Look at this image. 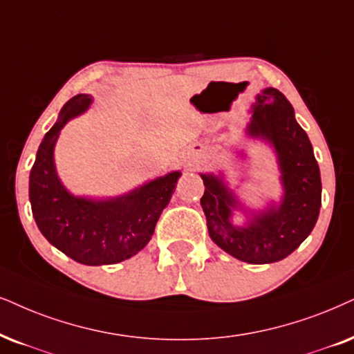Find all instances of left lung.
<instances>
[{"label":"left lung","instance_id":"8db88e82","mask_svg":"<svg viewBox=\"0 0 354 354\" xmlns=\"http://www.w3.org/2000/svg\"><path fill=\"white\" fill-rule=\"evenodd\" d=\"M247 131L274 149L284 189L281 203L252 214L247 225L239 227L232 222L234 209L241 207L234 191L223 178L201 173L205 186L201 205L217 247L240 261L266 265L289 257L315 227L322 205L320 169L292 106L276 88L257 96Z\"/></svg>","mask_w":354,"mask_h":354}]
</instances>
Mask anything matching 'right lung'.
I'll return each mask as SVG.
<instances>
[{
    "label": "right lung",
    "mask_w": 354,
    "mask_h": 354,
    "mask_svg": "<svg viewBox=\"0 0 354 354\" xmlns=\"http://www.w3.org/2000/svg\"><path fill=\"white\" fill-rule=\"evenodd\" d=\"M91 102L89 95H77L62 107L30 169L29 201L39 230L53 247L82 265L101 266L129 259L149 243L181 173L171 171L111 199L78 198L66 191L58 180L53 149L64 125Z\"/></svg>",
    "instance_id": "1"
}]
</instances>
